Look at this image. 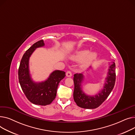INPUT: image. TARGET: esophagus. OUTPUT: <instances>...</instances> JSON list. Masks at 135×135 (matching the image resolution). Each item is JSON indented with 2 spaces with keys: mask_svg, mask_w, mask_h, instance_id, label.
Returning <instances> with one entry per match:
<instances>
[{
  "mask_svg": "<svg viewBox=\"0 0 135 135\" xmlns=\"http://www.w3.org/2000/svg\"><path fill=\"white\" fill-rule=\"evenodd\" d=\"M66 75L67 77H71L72 76V73L70 71H68L66 73Z\"/></svg>",
  "mask_w": 135,
  "mask_h": 135,
  "instance_id": "esophagus-1",
  "label": "esophagus"
}]
</instances>
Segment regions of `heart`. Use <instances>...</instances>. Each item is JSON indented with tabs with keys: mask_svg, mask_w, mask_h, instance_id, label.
Listing matches in <instances>:
<instances>
[{
	"mask_svg": "<svg viewBox=\"0 0 135 135\" xmlns=\"http://www.w3.org/2000/svg\"><path fill=\"white\" fill-rule=\"evenodd\" d=\"M98 54L95 52H89L88 50H83L77 52L72 57V59L76 61L82 60L81 66L85 68L89 65L91 63L95 60Z\"/></svg>",
	"mask_w": 135,
	"mask_h": 135,
	"instance_id": "obj_1",
	"label": "heart"
}]
</instances>
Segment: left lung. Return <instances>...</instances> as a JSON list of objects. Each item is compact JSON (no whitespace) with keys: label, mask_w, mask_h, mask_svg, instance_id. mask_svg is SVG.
<instances>
[{"label":"left lung","mask_w":135,"mask_h":135,"mask_svg":"<svg viewBox=\"0 0 135 135\" xmlns=\"http://www.w3.org/2000/svg\"><path fill=\"white\" fill-rule=\"evenodd\" d=\"M84 76L82 74L74 75V99L78 106L83 108L94 109L100 106L109 96L114 88L115 82V65L113 62L108 69L105 83L102 90L95 95L90 96L82 90V82Z\"/></svg>","instance_id":"obj_1"}]
</instances>
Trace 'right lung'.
Returning <instances> with one entry per match:
<instances>
[{
	"mask_svg": "<svg viewBox=\"0 0 135 135\" xmlns=\"http://www.w3.org/2000/svg\"><path fill=\"white\" fill-rule=\"evenodd\" d=\"M44 46L43 40L31 46L23 54L18 69V80L23 93L31 103L41 106L51 104L56 97L59 82L66 76L64 71L55 70L45 81H33L29 73V58L36 49Z\"/></svg>",
	"mask_w": 135,
	"mask_h": 135,
	"instance_id": "right-lung-1",
	"label": "right lung"
}]
</instances>
